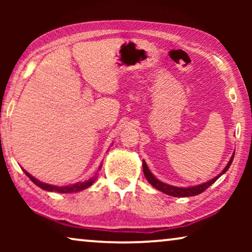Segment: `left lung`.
Segmentation results:
<instances>
[{"label":"left lung","mask_w":252,"mask_h":252,"mask_svg":"<svg viewBox=\"0 0 252 252\" xmlns=\"http://www.w3.org/2000/svg\"><path fill=\"white\" fill-rule=\"evenodd\" d=\"M235 154V153H234ZM234 154L233 156L230 157V159L228 161V164L226 165V167L223 168L222 172L220 174L217 175L211 180L208 181V182H204V184L202 185H198V186H192V187H187V188H180V187H175V186H171V185H167V184H164V182H161L158 180V179L155 177V175L151 173L149 171V168H148V165L144 160H142V166H143V173H144V177L147 178V180L149 184L153 186L157 189V190H159L161 192H164V194L166 195H170V196H174V197H189V196H196L198 194H201V192L205 191L206 189H208L210 186L215 184V182L218 180L220 178V175H222L223 173H226L227 170H228L230 164H232V161L234 159Z\"/></svg>","instance_id":"1"}]
</instances>
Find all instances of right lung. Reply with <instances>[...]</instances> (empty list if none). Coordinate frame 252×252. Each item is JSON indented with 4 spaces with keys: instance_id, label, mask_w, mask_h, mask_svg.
I'll return each instance as SVG.
<instances>
[{
    "instance_id": "add662e5",
    "label": "right lung",
    "mask_w": 252,
    "mask_h": 252,
    "mask_svg": "<svg viewBox=\"0 0 252 252\" xmlns=\"http://www.w3.org/2000/svg\"><path fill=\"white\" fill-rule=\"evenodd\" d=\"M25 172V174L29 177L31 180H32L34 184H35L37 187H40L41 189H43V190H47V191H56V192H62V194H70V192H77V191H80V190H84V189L91 187V186L94 184V181L96 180V177L89 179V180L85 181V182H77V184L74 185H71V186H63V187H58V186H53V185H49V184H44V182H41L40 180H37L34 177H32L29 172Z\"/></svg>"
}]
</instances>
